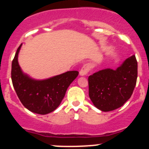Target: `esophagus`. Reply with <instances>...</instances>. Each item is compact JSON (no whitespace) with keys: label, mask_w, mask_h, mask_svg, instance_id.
Returning a JSON list of instances; mask_svg holds the SVG:
<instances>
[{"label":"esophagus","mask_w":149,"mask_h":149,"mask_svg":"<svg viewBox=\"0 0 149 149\" xmlns=\"http://www.w3.org/2000/svg\"><path fill=\"white\" fill-rule=\"evenodd\" d=\"M92 69V65H91L90 63H86V64H84L83 65V67L81 68V71H80V74L81 76L86 75V74L89 72V71Z\"/></svg>","instance_id":"1"}]
</instances>
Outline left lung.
Masks as SVG:
<instances>
[{"label":"left lung","mask_w":149,"mask_h":149,"mask_svg":"<svg viewBox=\"0 0 149 149\" xmlns=\"http://www.w3.org/2000/svg\"><path fill=\"white\" fill-rule=\"evenodd\" d=\"M137 79L135 55L113 70L107 68L89 76V96L99 110L108 112L122 107L131 98Z\"/></svg>","instance_id":"obj_1"}]
</instances>
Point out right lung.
<instances>
[{"instance_id": "right-lung-1", "label": "right lung", "mask_w": 149, "mask_h": 149, "mask_svg": "<svg viewBox=\"0 0 149 149\" xmlns=\"http://www.w3.org/2000/svg\"><path fill=\"white\" fill-rule=\"evenodd\" d=\"M21 46L22 44L12 63V82L15 93L22 104L30 111L40 115L51 113L60 104L67 89L79 72L69 71L44 81L33 80L22 72L18 65Z\"/></svg>"}]
</instances>
